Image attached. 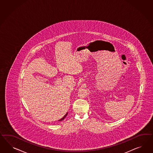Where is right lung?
<instances>
[{
	"label": "right lung",
	"mask_w": 153,
	"mask_h": 153,
	"mask_svg": "<svg viewBox=\"0 0 153 153\" xmlns=\"http://www.w3.org/2000/svg\"><path fill=\"white\" fill-rule=\"evenodd\" d=\"M67 114H68V113L66 114L65 115V116H64L62 118H61V119L59 120V121H62V120H63L64 118H65L66 116V115H67Z\"/></svg>",
	"instance_id": "1"
}]
</instances>
